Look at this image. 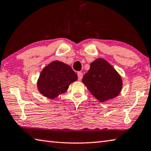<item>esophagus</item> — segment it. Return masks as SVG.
<instances>
[{
    "label": "esophagus",
    "mask_w": 151,
    "mask_h": 151,
    "mask_svg": "<svg viewBox=\"0 0 151 151\" xmlns=\"http://www.w3.org/2000/svg\"><path fill=\"white\" fill-rule=\"evenodd\" d=\"M77 75H78V80L81 81L83 77V73L81 72H78L77 73Z\"/></svg>",
    "instance_id": "1"
}]
</instances>
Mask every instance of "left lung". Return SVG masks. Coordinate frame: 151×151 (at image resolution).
Listing matches in <instances>:
<instances>
[{
  "label": "left lung",
  "instance_id": "obj_1",
  "mask_svg": "<svg viewBox=\"0 0 151 151\" xmlns=\"http://www.w3.org/2000/svg\"><path fill=\"white\" fill-rule=\"evenodd\" d=\"M82 82L90 92L101 102L117 97L122 91L121 76L109 63L98 58L90 64Z\"/></svg>",
  "mask_w": 151,
  "mask_h": 151
}]
</instances>
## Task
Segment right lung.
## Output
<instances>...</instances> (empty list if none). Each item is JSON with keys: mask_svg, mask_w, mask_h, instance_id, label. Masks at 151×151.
Listing matches in <instances>:
<instances>
[{"mask_svg": "<svg viewBox=\"0 0 151 151\" xmlns=\"http://www.w3.org/2000/svg\"><path fill=\"white\" fill-rule=\"evenodd\" d=\"M77 79V75L69 65L54 61L43 68L37 86L43 96L53 99L66 92L69 85Z\"/></svg>", "mask_w": 151, "mask_h": 151, "instance_id": "right-lung-1", "label": "right lung"}]
</instances>
